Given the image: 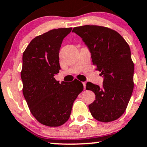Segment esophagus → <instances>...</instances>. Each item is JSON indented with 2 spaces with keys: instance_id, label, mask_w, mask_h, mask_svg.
<instances>
[{
  "instance_id": "1",
  "label": "esophagus",
  "mask_w": 147,
  "mask_h": 147,
  "mask_svg": "<svg viewBox=\"0 0 147 147\" xmlns=\"http://www.w3.org/2000/svg\"><path fill=\"white\" fill-rule=\"evenodd\" d=\"M82 84H83V86H84V89L85 90V89H86V82H82Z\"/></svg>"
}]
</instances>
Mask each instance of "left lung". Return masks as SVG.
<instances>
[{
	"instance_id": "8db88e82",
	"label": "left lung",
	"mask_w": 147,
	"mask_h": 147,
	"mask_svg": "<svg viewBox=\"0 0 147 147\" xmlns=\"http://www.w3.org/2000/svg\"><path fill=\"white\" fill-rule=\"evenodd\" d=\"M72 32L89 47L93 64L104 78L101 88L90 82L86 84V89L96 95L89 111L98 121H114L125 113L134 87L129 45L116 31L102 26H80Z\"/></svg>"
}]
</instances>
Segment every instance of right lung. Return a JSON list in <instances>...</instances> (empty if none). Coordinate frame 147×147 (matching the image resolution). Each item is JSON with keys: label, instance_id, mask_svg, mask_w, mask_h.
Wrapping results in <instances>:
<instances>
[{"label": "right lung", "instance_id": "obj_1", "mask_svg": "<svg viewBox=\"0 0 147 147\" xmlns=\"http://www.w3.org/2000/svg\"><path fill=\"white\" fill-rule=\"evenodd\" d=\"M72 28L52 29L36 36L22 54V93L32 114L40 123L59 127L70 117L74 102L83 90L82 82L59 83V51Z\"/></svg>", "mask_w": 147, "mask_h": 147}]
</instances>
